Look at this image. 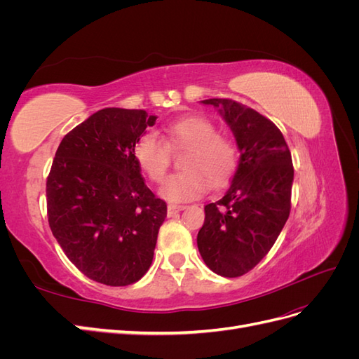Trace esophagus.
Listing matches in <instances>:
<instances>
[{
    "label": "esophagus",
    "mask_w": 359,
    "mask_h": 359,
    "mask_svg": "<svg viewBox=\"0 0 359 359\" xmlns=\"http://www.w3.org/2000/svg\"><path fill=\"white\" fill-rule=\"evenodd\" d=\"M184 208H186V206H184V205H173V203H169V205H168V215H169V217H173L177 212L182 211Z\"/></svg>",
    "instance_id": "esophagus-1"
}]
</instances>
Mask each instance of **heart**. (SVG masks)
<instances>
[{
  "instance_id": "b5f03b06",
  "label": "heart",
  "mask_w": 359,
  "mask_h": 359,
  "mask_svg": "<svg viewBox=\"0 0 359 359\" xmlns=\"http://www.w3.org/2000/svg\"><path fill=\"white\" fill-rule=\"evenodd\" d=\"M168 142L172 147L189 148L182 158V172L173 173L163 184L160 194L173 202H186L201 196L210 187L220 186L232 175L236 166V149L229 139L217 135L208 118L189 115L166 127ZM157 133L139 136L133 156L139 168L149 180L161 182L170 165V148Z\"/></svg>"
}]
</instances>
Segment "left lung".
<instances>
[{
  "label": "left lung",
  "instance_id": "1",
  "mask_svg": "<svg viewBox=\"0 0 359 359\" xmlns=\"http://www.w3.org/2000/svg\"><path fill=\"white\" fill-rule=\"evenodd\" d=\"M232 130L240 161L224 196L205 206L199 253L222 277L253 269L274 245L290 212L292 156L277 126L229 99H210Z\"/></svg>",
  "mask_w": 359,
  "mask_h": 359
}]
</instances>
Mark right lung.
I'll return each mask as SVG.
<instances>
[{"label": "right lung", "mask_w": 359, "mask_h": 359, "mask_svg": "<svg viewBox=\"0 0 359 359\" xmlns=\"http://www.w3.org/2000/svg\"><path fill=\"white\" fill-rule=\"evenodd\" d=\"M156 115L106 107L64 136L46 182L48 220L70 262L106 286L149 269L166 202L142 178L133 147Z\"/></svg>", "instance_id": "1"}]
</instances>
